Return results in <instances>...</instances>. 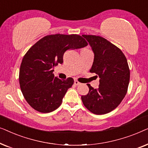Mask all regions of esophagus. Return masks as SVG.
<instances>
[{
    "instance_id": "34e87169",
    "label": "esophagus",
    "mask_w": 148,
    "mask_h": 148,
    "mask_svg": "<svg viewBox=\"0 0 148 148\" xmlns=\"http://www.w3.org/2000/svg\"><path fill=\"white\" fill-rule=\"evenodd\" d=\"M74 84L75 85V86H79V85H80L81 84V83H79L78 82V81H77V80H75L74 82Z\"/></svg>"
}]
</instances>
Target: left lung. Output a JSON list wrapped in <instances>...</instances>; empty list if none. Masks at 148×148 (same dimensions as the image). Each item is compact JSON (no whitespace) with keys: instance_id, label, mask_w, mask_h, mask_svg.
<instances>
[{"instance_id":"left-lung-1","label":"left lung","mask_w":148,"mask_h":148,"mask_svg":"<svg viewBox=\"0 0 148 148\" xmlns=\"http://www.w3.org/2000/svg\"><path fill=\"white\" fill-rule=\"evenodd\" d=\"M82 36L94 54L90 71L100 77L98 89L88 84L90 90L82 96V102L94 114H106L116 108L127 94L130 79L127 58L118 47L105 38L93 35Z\"/></svg>"}]
</instances>
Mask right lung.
<instances>
[{"instance_id":"obj_1","label":"right lung","mask_w":148,"mask_h":148,"mask_svg":"<svg viewBox=\"0 0 148 148\" xmlns=\"http://www.w3.org/2000/svg\"><path fill=\"white\" fill-rule=\"evenodd\" d=\"M87 45L79 35L58 34L45 36L29 48L22 60L19 79L24 98L32 108L47 113L60 106L74 80L54 77V66L63 62V54L67 50Z\"/></svg>"}]
</instances>
